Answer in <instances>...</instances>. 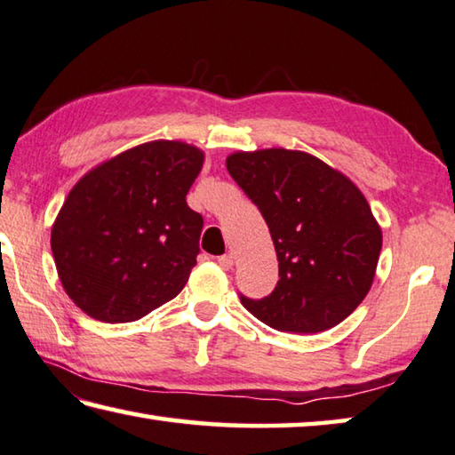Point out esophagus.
I'll use <instances>...</instances> for the list:
<instances>
[{"label":"esophagus","instance_id":"esophagus-1","mask_svg":"<svg viewBox=\"0 0 455 455\" xmlns=\"http://www.w3.org/2000/svg\"><path fill=\"white\" fill-rule=\"evenodd\" d=\"M217 262H219V267L222 270H230V268H233V264H235V256L233 254H222V256H219Z\"/></svg>","mask_w":455,"mask_h":455}]
</instances>
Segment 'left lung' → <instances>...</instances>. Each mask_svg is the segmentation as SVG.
Returning <instances> with one entry per match:
<instances>
[{
  "label": "left lung",
  "instance_id": "left-lung-1",
  "mask_svg": "<svg viewBox=\"0 0 455 455\" xmlns=\"http://www.w3.org/2000/svg\"><path fill=\"white\" fill-rule=\"evenodd\" d=\"M227 169L267 220L278 259L270 296L243 307L283 332L340 324L374 283L382 228L352 180L318 156L288 148L238 151Z\"/></svg>",
  "mask_w": 455,
  "mask_h": 455
}]
</instances>
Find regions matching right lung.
I'll return each instance as SVG.
<instances>
[{"instance_id": "1", "label": "right lung", "mask_w": 455, "mask_h": 455, "mask_svg": "<svg viewBox=\"0 0 455 455\" xmlns=\"http://www.w3.org/2000/svg\"><path fill=\"white\" fill-rule=\"evenodd\" d=\"M204 153L183 141H148L77 180L52 228L55 268L87 316L143 318L183 291L196 264L203 217L187 193Z\"/></svg>"}]
</instances>
